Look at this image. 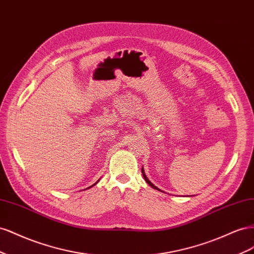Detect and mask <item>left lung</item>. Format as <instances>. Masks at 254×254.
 I'll return each mask as SVG.
<instances>
[{
  "instance_id": "obj_1",
  "label": "left lung",
  "mask_w": 254,
  "mask_h": 254,
  "mask_svg": "<svg viewBox=\"0 0 254 254\" xmlns=\"http://www.w3.org/2000/svg\"><path fill=\"white\" fill-rule=\"evenodd\" d=\"M141 173H142V176H143V179H144V180H146V182H147V183H148V184H149V185H150V186H151L152 188H154V190H159V191H162L161 190H159V188H157V187H156L155 185H153V184H152V183L150 182V181H149V179L147 178V176H146V175H144V171H143V169H142V168H141Z\"/></svg>"
}]
</instances>
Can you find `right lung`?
Returning <instances> with one entry per match:
<instances>
[{
	"label": "right lung",
	"mask_w": 254,
	"mask_h": 254,
	"mask_svg": "<svg viewBox=\"0 0 254 254\" xmlns=\"http://www.w3.org/2000/svg\"><path fill=\"white\" fill-rule=\"evenodd\" d=\"M93 185H96V184H93ZM93 185H91V186H93ZM91 186H90V187H91ZM90 187H88V188H90Z\"/></svg>",
	"instance_id": "obj_1"
}]
</instances>
